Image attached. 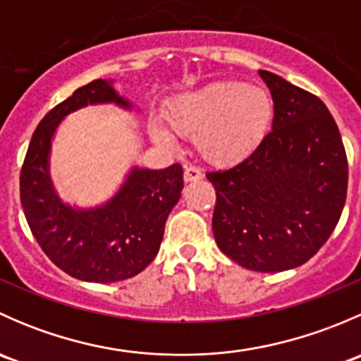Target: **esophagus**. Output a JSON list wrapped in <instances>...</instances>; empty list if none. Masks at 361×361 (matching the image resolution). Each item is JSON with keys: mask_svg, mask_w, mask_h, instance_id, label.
Wrapping results in <instances>:
<instances>
[{"mask_svg": "<svg viewBox=\"0 0 361 361\" xmlns=\"http://www.w3.org/2000/svg\"><path fill=\"white\" fill-rule=\"evenodd\" d=\"M183 178L187 183H190V181H199L202 178V171L195 166H187L185 167Z\"/></svg>", "mask_w": 361, "mask_h": 361, "instance_id": "34e87169", "label": "esophagus"}]
</instances>
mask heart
I'll return each mask as SVG.
<instances>
[{
    "mask_svg": "<svg viewBox=\"0 0 361 361\" xmlns=\"http://www.w3.org/2000/svg\"><path fill=\"white\" fill-rule=\"evenodd\" d=\"M166 120L176 133L195 135V147L214 166H234L248 159L267 136L272 103L260 87L216 82L178 97L167 106ZM154 137L171 143L167 130L154 127Z\"/></svg>",
    "mask_w": 361,
    "mask_h": 361,
    "instance_id": "heart-1",
    "label": "heart"
}]
</instances>
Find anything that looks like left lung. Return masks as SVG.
<instances>
[{"label":"left lung","mask_w":361,"mask_h":361,"mask_svg":"<svg viewBox=\"0 0 361 361\" xmlns=\"http://www.w3.org/2000/svg\"><path fill=\"white\" fill-rule=\"evenodd\" d=\"M258 73L274 101L272 130L248 159L206 178L216 190L218 248L251 271L281 272L329 241L348 194V157L318 96Z\"/></svg>","instance_id":"1"}]
</instances>
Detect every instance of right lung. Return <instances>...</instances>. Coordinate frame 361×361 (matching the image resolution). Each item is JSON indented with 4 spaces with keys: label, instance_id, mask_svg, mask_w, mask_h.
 I'll list each match as a JSON object with an SVG mask.
<instances>
[{
    "label": "right lung",
    "instance_id": "add662e5",
    "mask_svg": "<svg viewBox=\"0 0 361 361\" xmlns=\"http://www.w3.org/2000/svg\"><path fill=\"white\" fill-rule=\"evenodd\" d=\"M97 103L130 108L110 82L94 80L43 116L20 169V204L32 235L61 271L82 281L113 283L140 274L157 257L166 220L183 190V169L134 167L115 197L94 209L61 202L49 174L52 136L64 116Z\"/></svg>",
    "mask_w": 361,
    "mask_h": 361
}]
</instances>
